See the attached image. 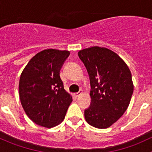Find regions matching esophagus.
<instances>
[{
    "label": "esophagus",
    "instance_id": "1",
    "mask_svg": "<svg viewBox=\"0 0 152 152\" xmlns=\"http://www.w3.org/2000/svg\"><path fill=\"white\" fill-rule=\"evenodd\" d=\"M82 93V90H80V91H79V92H77V93H74V96H76V97H78L79 96H80V94Z\"/></svg>",
    "mask_w": 152,
    "mask_h": 152
}]
</instances>
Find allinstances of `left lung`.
<instances>
[{
  "instance_id": "obj_1",
  "label": "left lung",
  "mask_w": 152,
  "mask_h": 152,
  "mask_svg": "<svg viewBox=\"0 0 152 152\" xmlns=\"http://www.w3.org/2000/svg\"><path fill=\"white\" fill-rule=\"evenodd\" d=\"M90 76L91 102L85 118L92 126L105 129L117 121L129 104L134 90L132 74L117 53L94 46L78 53Z\"/></svg>"
}]
</instances>
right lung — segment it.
Here are the masks:
<instances>
[{
    "mask_svg": "<svg viewBox=\"0 0 152 152\" xmlns=\"http://www.w3.org/2000/svg\"><path fill=\"white\" fill-rule=\"evenodd\" d=\"M69 55L67 50H42L30 59L21 73V104L38 125L51 128L65 118L72 97L64 89L59 72Z\"/></svg>",
    "mask_w": 152,
    "mask_h": 152,
    "instance_id": "obj_1",
    "label": "right lung"
}]
</instances>
